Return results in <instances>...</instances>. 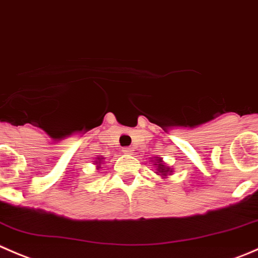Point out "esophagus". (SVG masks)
I'll list each match as a JSON object with an SVG mask.
<instances>
[{"label":"esophagus","instance_id":"esophagus-1","mask_svg":"<svg viewBox=\"0 0 258 258\" xmlns=\"http://www.w3.org/2000/svg\"><path fill=\"white\" fill-rule=\"evenodd\" d=\"M123 153L125 155H133V154H134V150H133L132 148L126 147V148H124V149H123Z\"/></svg>","mask_w":258,"mask_h":258}]
</instances>
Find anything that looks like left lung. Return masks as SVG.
I'll use <instances>...</instances> for the list:
<instances>
[{
	"label": "left lung",
	"mask_w": 258,
	"mask_h": 258,
	"mask_svg": "<svg viewBox=\"0 0 258 258\" xmlns=\"http://www.w3.org/2000/svg\"><path fill=\"white\" fill-rule=\"evenodd\" d=\"M153 165H154L155 169H157V172H155L157 175H160L162 179L164 180L167 179V178H169L170 175L173 174V172H174L173 168H170L167 163H164L162 157H155V159L153 160Z\"/></svg>",
	"instance_id": "1"
}]
</instances>
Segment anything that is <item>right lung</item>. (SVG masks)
Listing matches in <instances>:
<instances>
[{"mask_svg": "<svg viewBox=\"0 0 258 258\" xmlns=\"http://www.w3.org/2000/svg\"><path fill=\"white\" fill-rule=\"evenodd\" d=\"M104 159H105V158L101 157V155H98V157L95 158V160H94V165H95L96 169H98V170L101 168V164L104 163Z\"/></svg>", "mask_w": 258, "mask_h": 258, "instance_id": "right-lung-1", "label": "right lung"}]
</instances>
